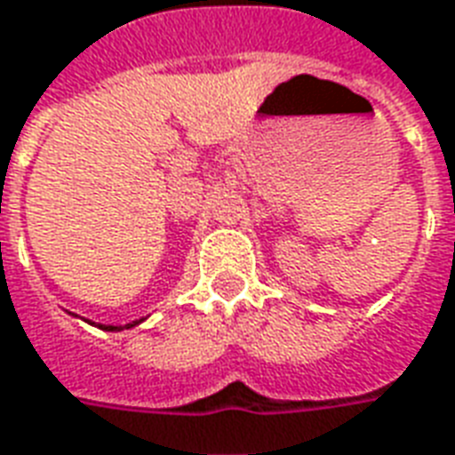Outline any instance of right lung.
Wrapping results in <instances>:
<instances>
[{
  "label": "right lung",
  "mask_w": 455,
  "mask_h": 455,
  "mask_svg": "<svg viewBox=\"0 0 455 455\" xmlns=\"http://www.w3.org/2000/svg\"><path fill=\"white\" fill-rule=\"evenodd\" d=\"M132 325H137V321H134V323H127L124 328H132ZM100 328H103V331H123L120 325H100Z\"/></svg>",
  "instance_id": "right-lung-1"
}]
</instances>
